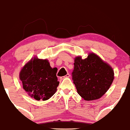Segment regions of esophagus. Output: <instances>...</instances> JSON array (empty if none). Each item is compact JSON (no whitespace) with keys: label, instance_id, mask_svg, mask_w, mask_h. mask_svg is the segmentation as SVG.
I'll return each instance as SVG.
<instances>
[{"label":"esophagus","instance_id":"esophagus-1","mask_svg":"<svg viewBox=\"0 0 130 130\" xmlns=\"http://www.w3.org/2000/svg\"><path fill=\"white\" fill-rule=\"evenodd\" d=\"M70 77V74L68 73L67 74L65 75V76H62V77H60V79H63L65 78V77Z\"/></svg>","mask_w":130,"mask_h":130}]
</instances>
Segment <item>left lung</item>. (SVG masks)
Here are the masks:
<instances>
[{
	"label": "left lung",
	"instance_id": "obj_1",
	"mask_svg": "<svg viewBox=\"0 0 130 130\" xmlns=\"http://www.w3.org/2000/svg\"><path fill=\"white\" fill-rule=\"evenodd\" d=\"M72 72V80L79 95L86 101L101 98L114 79L112 68L94 53L83 59L76 57Z\"/></svg>",
	"mask_w": 130,
	"mask_h": 130
}]
</instances>
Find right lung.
I'll use <instances>...</instances> for the list:
<instances>
[{
    "mask_svg": "<svg viewBox=\"0 0 130 130\" xmlns=\"http://www.w3.org/2000/svg\"><path fill=\"white\" fill-rule=\"evenodd\" d=\"M57 71L56 68L51 67L47 59L34 58L20 72L23 88L36 100H47L55 94L59 85Z\"/></svg>",
    "mask_w": 130,
    "mask_h": 130,
    "instance_id": "right-lung-1",
    "label": "right lung"
}]
</instances>
